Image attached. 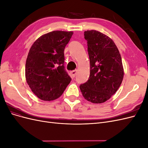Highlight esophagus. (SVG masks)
<instances>
[{"mask_svg":"<svg viewBox=\"0 0 148 148\" xmlns=\"http://www.w3.org/2000/svg\"><path fill=\"white\" fill-rule=\"evenodd\" d=\"M70 73H71V77H72L73 78L75 77V76L77 75V70H73V71H71V72H70Z\"/></svg>","mask_w":148,"mask_h":148,"instance_id":"esophagus-1","label":"esophagus"}]
</instances>
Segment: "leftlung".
<instances>
[{
	"mask_svg": "<svg viewBox=\"0 0 148 148\" xmlns=\"http://www.w3.org/2000/svg\"><path fill=\"white\" fill-rule=\"evenodd\" d=\"M84 35L88 44L90 75L79 88L85 99L101 104L109 99L122 82V58L109 36L96 30L84 31Z\"/></svg>",
	"mask_w": 148,
	"mask_h": 148,
	"instance_id": "8db88e82",
	"label": "left lung"
}]
</instances>
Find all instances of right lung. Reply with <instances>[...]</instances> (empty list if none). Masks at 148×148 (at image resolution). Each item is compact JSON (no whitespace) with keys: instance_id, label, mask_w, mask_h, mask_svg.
I'll use <instances>...</instances> for the list:
<instances>
[{"instance_id":"obj_1","label":"right lung","mask_w":148,"mask_h":148,"mask_svg":"<svg viewBox=\"0 0 148 148\" xmlns=\"http://www.w3.org/2000/svg\"><path fill=\"white\" fill-rule=\"evenodd\" d=\"M73 34L53 31L41 36L31 47L25 65L26 80L40 99H57L70 83L64 67V49Z\"/></svg>"}]
</instances>
